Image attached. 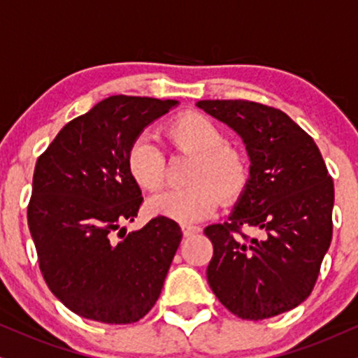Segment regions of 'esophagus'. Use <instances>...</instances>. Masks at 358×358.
<instances>
[{
  "label": "esophagus",
  "instance_id": "obj_1",
  "mask_svg": "<svg viewBox=\"0 0 358 358\" xmlns=\"http://www.w3.org/2000/svg\"><path fill=\"white\" fill-rule=\"evenodd\" d=\"M182 231L185 236H193V234H198L201 231L200 226H193V224H183Z\"/></svg>",
  "mask_w": 358,
  "mask_h": 358
}]
</instances>
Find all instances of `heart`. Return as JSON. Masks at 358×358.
<instances>
[{"instance_id":"obj_1","label":"heart","mask_w":358,"mask_h":358,"mask_svg":"<svg viewBox=\"0 0 358 358\" xmlns=\"http://www.w3.org/2000/svg\"><path fill=\"white\" fill-rule=\"evenodd\" d=\"M165 135L176 152L193 155L188 187L158 193L148 200L152 215L165 216L183 224L208 218L223 200L241 196L250 178L241 150L224 142L220 127L200 112H185L165 127ZM127 170L134 182L157 192L165 182V157L147 135H140L127 152Z\"/></svg>"}]
</instances>
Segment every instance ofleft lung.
<instances>
[{
	"label": "left lung",
	"instance_id": "left-lung-1",
	"mask_svg": "<svg viewBox=\"0 0 358 358\" xmlns=\"http://www.w3.org/2000/svg\"><path fill=\"white\" fill-rule=\"evenodd\" d=\"M196 107L243 138L250 180L228 221L210 224L206 278L229 312L274 317L304 302L332 239L334 182L314 138L291 117L250 101H200ZM243 227L260 229L250 238Z\"/></svg>",
	"mask_w": 358,
	"mask_h": 358
}]
</instances>
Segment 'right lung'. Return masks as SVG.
<instances>
[{
	"mask_svg": "<svg viewBox=\"0 0 358 358\" xmlns=\"http://www.w3.org/2000/svg\"><path fill=\"white\" fill-rule=\"evenodd\" d=\"M176 101L112 96L61 129L36 162L28 224L48 287L67 309L103 324H134L155 306L180 241L157 216L138 231L143 198L127 152Z\"/></svg>",
	"mask_w": 358,
	"mask_h": 358,
	"instance_id": "right-lung-1",
	"label": "right lung"
}]
</instances>
